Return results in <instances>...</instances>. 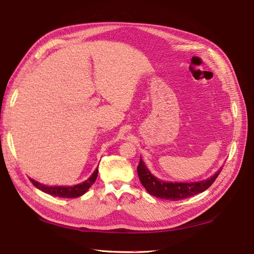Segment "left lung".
<instances>
[{
  "instance_id": "obj_1",
  "label": "left lung",
  "mask_w": 254,
  "mask_h": 254,
  "mask_svg": "<svg viewBox=\"0 0 254 254\" xmlns=\"http://www.w3.org/2000/svg\"><path fill=\"white\" fill-rule=\"evenodd\" d=\"M221 168L210 178L197 182H169L156 178L148 170L146 165L140 157L138 165V176L140 181L148 194L167 200H181L205 191L218 178Z\"/></svg>"
}]
</instances>
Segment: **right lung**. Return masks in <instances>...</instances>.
Returning <instances> with one entry per match:
<instances>
[{
  "label": "right lung",
  "instance_id": "add662e5",
  "mask_svg": "<svg viewBox=\"0 0 254 254\" xmlns=\"http://www.w3.org/2000/svg\"><path fill=\"white\" fill-rule=\"evenodd\" d=\"M98 177V168L92 172V175L85 180L84 182H80L75 185H69V187H63V185H45L43 183H40L38 181H35L34 179L30 178V181L32 182V184L36 189H39L40 190L44 191V193L48 195H53V196H57V197H63V198H76V197H79L84 195L86 191L89 190L92 184L95 183L96 179Z\"/></svg>",
  "mask_w": 254,
  "mask_h": 254
}]
</instances>
